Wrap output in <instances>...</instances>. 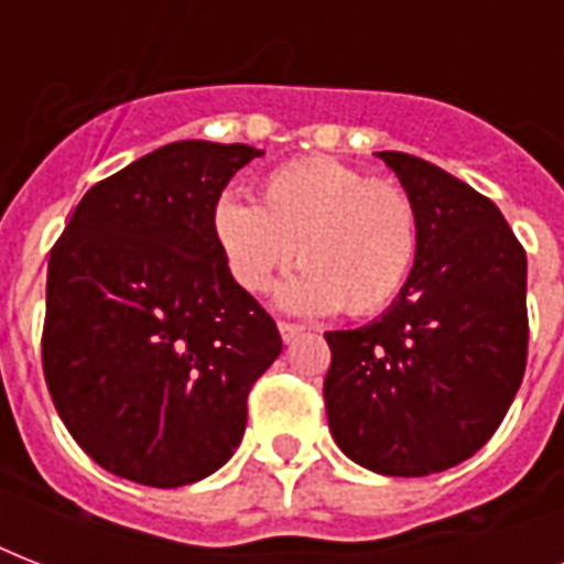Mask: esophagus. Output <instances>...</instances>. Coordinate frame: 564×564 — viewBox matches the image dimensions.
<instances>
[{"label":"esophagus","mask_w":564,"mask_h":564,"mask_svg":"<svg viewBox=\"0 0 564 564\" xmlns=\"http://www.w3.org/2000/svg\"><path fill=\"white\" fill-rule=\"evenodd\" d=\"M278 327H281V336H283V343H292V339H299L307 327L304 325H295V322H278Z\"/></svg>","instance_id":"1"}]
</instances>
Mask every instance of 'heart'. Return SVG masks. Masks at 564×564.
<instances>
[{"label":"heart","mask_w":564,"mask_h":564,"mask_svg":"<svg viewBox=\"0 0 564 564\" xmlns=\"http://www.w3.org/2000/svg\"><path fill=\"white\" fill-rule=\"evenodd\" d=\"M260 204L225 195L213 234L234 281L265 292L299 254L304 272L286 283L295 310L348 316L383 310L403 290L419 254L412 195L334 158H299L260 181Z\"/></svg>","instance_id":"1"}]
</instances>
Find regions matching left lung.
Returning a JSON list of instances; mask_svg holds the SVG:
<instances>
[{"label":"left lung","instance_id":"8db88e82","mask_svg":"<svg viewBox=\"0 0 564 564\" xmlns=\"http://www.w3.org/2000/svg\"><path fill=\"white\" fill-rule=\"evenodd\" d=\"M419 210L401 299L371 325L327 330V424L354 463L424 477L474 456L527 369V254L503 213L433 163L380 152Z\"/></svg>","mask_w":564,"mask_h":564}]
</instances>
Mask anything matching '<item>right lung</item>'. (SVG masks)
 Wrapping results in <instances>:
<instances>
[{
    "label": "right lung",
    "instance_id": "add662e5",
    "mask_svg": "<svg viewBox=\"0 0 564 564\" xmlns=\"http://www.w3.org/2000/svg\"><path fill=\"white\" fill-rule=\"evenodd\" d=\"M257 154L163 145L87 189L52 246L43 375L66 430L105 471L175 489L242 442L248 392L283 343L234 281L213 207Z\"/></svg>",
    "mask_w": 564,
    "mask_h": 564
}]
</instances>
